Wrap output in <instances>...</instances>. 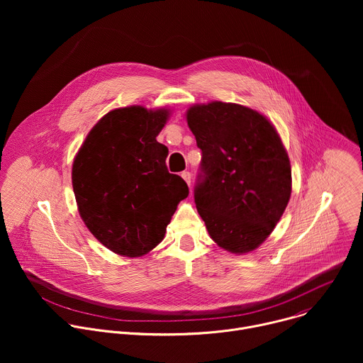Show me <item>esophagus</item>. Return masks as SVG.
Listing matches in <instances>:
<instances>
[{
  "mask_svg": "<svg viewBox=\"0 0 363 363\" xmlns=\"http://www.w3.org/2000/svg\"><path fill=\"white\" fill-rule=\"evenodd\" d=\"M181 177L184 178V181H185L188 185H191V174H189L188 171H184V172L181 174Z\"/></svg>",
  "mask_w": 363,
  "mask_h": 363,
  "instance_id": "34e87169",
  "label": "esophagus"
}]
</instances>
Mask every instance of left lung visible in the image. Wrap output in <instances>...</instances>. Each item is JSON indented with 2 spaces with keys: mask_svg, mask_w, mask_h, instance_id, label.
<instances>
[{
  "mask_svg": "<svg viewBox=\"0 0 363 363\" xmlns=\"http://www.w3.org/2000/svg\"><path fill=\"white\" fill-rule=\"evenodd\" d=\"M186 122L202 150L194 189L210 237L245 254L274 230L291 194V167L270 121L237 103L194 105Z\"/></svg>",
  "mask_w": 363,
  "mask_h": 363,
  "instance_id": "obj_1",
  "label": "left lung"
}]
</instances>
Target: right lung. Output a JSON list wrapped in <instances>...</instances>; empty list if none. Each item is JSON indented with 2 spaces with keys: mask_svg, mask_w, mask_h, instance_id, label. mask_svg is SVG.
Returning a JSON list of instances; mask_svg holds the SVG:
<instances>
[{
  "mask_svg": "<svg viewBox=\"0 0 363 363\" xmlns=\"http://www.w3.org/2000/svg\"><path fill=\"white\" fill-rule=\"evenodd\" d=\"M168 118V109H115L93 126L74 158L79 214L119 255L140 257L157 247L189 194L186 182L168 172V147L157 140Z\"/></svg>",
  "mask_w": 363,
  "mask_h": 363,
  "instance_id": "obj_1",
  "label": "right lung"
}]
</instances>
